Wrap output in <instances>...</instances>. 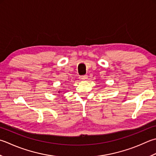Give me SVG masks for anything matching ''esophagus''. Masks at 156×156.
<instances>
[{"mask_svg": "<svg viewBox=\"0 0 156 156\" xmlns=\"http://www.w3.org/2000/svg\"><path fill=\"white\" fill-rule=\"evenodd\" d=\"M87 78H88L87 75H84V76H81L80 77V79L82 80H85L86 79H87Z\"/></svg>", "mask_w": 156, "mask_h": 156, "instance_id": "34e87169", "label": "esophagus"}]
</instances>
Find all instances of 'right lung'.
<instances>
[{"instance_id":"obj_1","label":"right lung","mask_w":156,"mask_h":156,"mask_svg":"<svg viewBox=\"0 0 156 156\" xmlns=\"http://www.w3.org/2000/svg\"><path fill=\"white\" fill-rule=\"evenodd\" d=\"M62 91H61V90H59V91H58V93H62Z\"/></svg>"}]
</instances>
